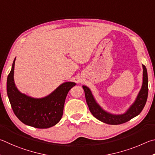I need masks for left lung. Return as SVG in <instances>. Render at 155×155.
Segmentation results:
<instances>
[{
	"instance_id": "left-lung-1",
	"label": "left lung",
	"mask_w": 155,
	"mask_h": 155,
	"mask_svg": "<svg viewBox=\"0 0 155 155\" xmlns=\"http://www.w3.org/2000/svg\"><path fill=\"white\" fill-rule=\"evenodd\" d=\"M15 61L7 80V92L11 106L15 115L26 125L38 129H48L61 120L65 99L75 82L61 84L48 95L33 98L18 90L14 81Z\"/></svg>"
}]
</instances>
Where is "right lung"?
I'll use <instances>...</instances> for the list:
<instances>
[{
    "label": "right lung",
    "instance_id": "add662e5",
    "mask_svg": "<svg viewBox=\"0 0 155 155\" xmlns=\"http://www.w3.org/2000/svg\"><path fill=\"white\" fill-rule=\"evenodd\" d=\"M143 67V80L142 85L139 93L137 95L136 99L127 112L123 114H113L100 107L97 104L95 99L91 91L87 87L83 86L84 90L86 101L87 103L91 112L99 120L108 124H120L129 121L133 118L139 115L142 112L143 107L147 101L148 93V73L144 65L142 64Z\"/></svg>",
    "mask_w": 155,
    "mask_h": 155
}]
</instances>
